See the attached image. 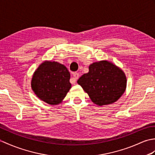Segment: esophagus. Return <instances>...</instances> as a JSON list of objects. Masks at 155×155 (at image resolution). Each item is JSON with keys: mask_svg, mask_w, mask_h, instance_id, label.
I'll use <instances>...</instances> for the list:
<instances>
[{"mask_svg": "<svg viewBox=\"0 0 155 155\" xmlns=\"http://www.w3.org/2000/svg\"><path fill=\"white\" fill-rule=\"evenodd\" d=\"M79 77V73H73V78H71V82L72 84H74L76 82V81L78 78Z\"/></svg>", "mask_w": 155, "mask_h": 155, "instance_id": "1", "label": "esophagus"}]
</instances>
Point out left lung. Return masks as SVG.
<instances>
[{
  "label": "left lung",
  "mask_w": 155,
  "mask_h": 155,
  "mask_svg": "<svg viewBox=\"0 0 155 155\" xmlns=\"http://www.w3.org/2000/svg\"><path fill=\"white\" fill-rule=\"evenodd\" d=\"M77 83L88 93L92 101L98 106L116 102L124 94L127 80L124 73L106 61L89 66V72L78 78Z\"/></svg>",
  "instance_id": "8db88e82"
}]
</instances>
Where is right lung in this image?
I'll use <instances>...</instances> for the list:
<instances>
[{
	"label": "right lung",
	"mask_w": 155,
	"mask_h": 155,
	"mask_svg": "<svg viewBox=\"0 0 155 155\" xmlns=\"http://www.w3.org/2000/svg\"><path fill=\"white\" fill-rule=\"evenodd\" d=\"M70 73L65 66L45 61L35 71L31 88L35 94L50 105L59 104L71 88Z\"/></svg>",
	"instance_id": "add662e5"
}]
</instances>
